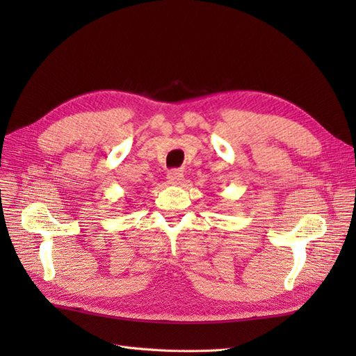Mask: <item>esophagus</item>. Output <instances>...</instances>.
Segmentation results:
<instances>
[{"label": "esophagus", "instance_id": "obj_1", "mask_svg": "<svg viewBox=\"0 0 356 356\" xmlns=\"http://www.w3.org/2000/svg\"><path fill=\"white\" fill-rule=\"evenodd\" d=\"M168 179H169L170 184H174V186H179L181 182H182V179H184V175H182L179 170L174 169V170H170L169 174H168Z\"/></svg>", "mask_w": 356, "mask_h": 356}]
</instances>
